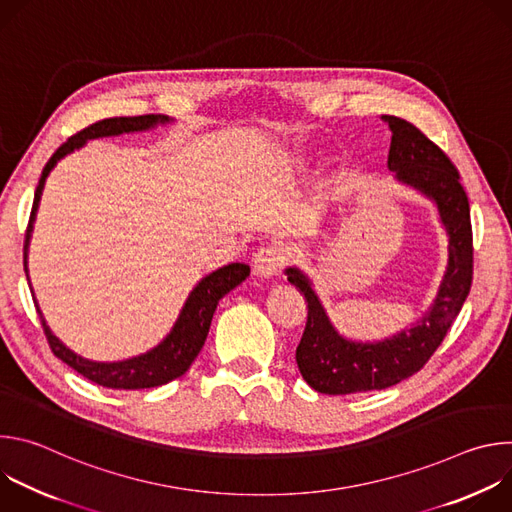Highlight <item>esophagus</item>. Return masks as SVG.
Segmentation results:
<instances>
[{"label":"esophagus","instance_id":"34e87169","mask_svg":"<svg viewBox=\"0 0 512 512\" xmlns=\"http://www.w3.org/2000/svg\"><path fill=\"white\" fill-rule=\"evenodd\" d=\"M287 259V253L281 245H265L253 257V271L259 277H273L279 273Z\"/></svg>","mask_w":512,"mask_h":512}]
</instances>
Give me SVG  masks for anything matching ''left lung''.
I'll list each match as a JSON object with an SVG mask.
<instances>
[{
	"label": "left lung",
	"mask_w": 512,
	"mask_h": 512,
	"mask_svg": "<svg viewBox=\"0 0 512 512\" xmlns=\"http://www.w3.org/2000/svg\"><path fill=\"white\" fill-rule=\"evenodd\" d=\"M389 123L391 150L387 166L395 178L431 198L440 212L448 245V269L425 316L411 328L383 342H352L336 332L328 320L310 279L289 267L287 281L308 302V322L296 348L304 381L326 395L381 391L415 375L446 338L460 314L472 285L474 249L470 204L460 174L450 158L413 123L383 115Z\"/></svg>",
	"instance_id": "left-lung-1"
}]
</instances>
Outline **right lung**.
<instances>
[{"instance_id": "add662e5", "label": "right lung", "mask_w": 512, "mask_h": 512, "mask_svg": "<svg viewBox=\"0 0 512 512\" xmlns=\"http://www.w3.org/2000/svg\"><path fill=\"white\" fill-rule=\"evenodd\" d=\"M170 117L166 115H139V117H111V119H103L97 121L89 127H85L83 131L70 135L60 148L52 154V158L48 160V164L42 170L40 182L36 186L34 192V204H32V214H30V223L26 229V243H24V269L28 273V245H30V237H32V225L36 218V210H38V202L44 190V182L50 174V170L58 164V160H62L64 156H68L70 152H75L87 143V139H95V137H107V135H121V133H131V131H145L152 129L158 123H168ZM251 273L249 265L245 263H231L225 265L221 269L212 271L210 275H206L204 279L198 281V285L190 291V296L172 328V332L150 352L127 358V360H119V362H95L89 358H83L79 354L72 352L70 348H66L46 326V320L38 308L36 302V310L40 314V322L46 334V340L54 352V356H58L62 362H66L70 369H75L79 375H83L85 379L107 387V389H123V391H135V389H150V387H160L166 385L178 377H182L190 364L194 362V358L198 356L200 348L204 346V340L208 336V328L212 322V314L216 310V304L221 302L231 289H235L241 281L247 279V275ZM30 279V277H28Z\"/></svg>"}]
</instances>
